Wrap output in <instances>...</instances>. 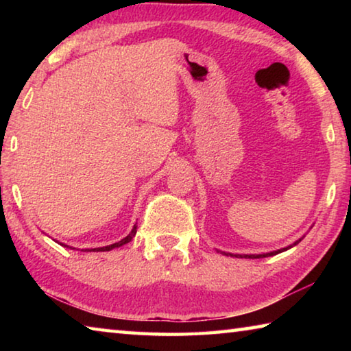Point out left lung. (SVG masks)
Returning <instances> with one entry per match:
<instances>
[{
	"instance_id": "obj_1",
	"label": "left lung",
	"mask_w": 351,
	"mask_h": 351,
	"mask_svg": "<svg viewBox=\"0 0 351 351\" xmlns=\"http://www.w3.org/2000/svg\"><path fill=\"white\" fill-rule=\"evenodd\" d=\"M304 239V237H302ZM302 239H299L297 241H294L293 245H289L287 247H282V249H277V251H271V252H266V254H230V252H224V251H219L224 255H230V257H245V258H263V257H271V255H276V254H280L283 251H288L289 247H293L295 245H299V241H302Z\"/></svg>"
}]
</instances>
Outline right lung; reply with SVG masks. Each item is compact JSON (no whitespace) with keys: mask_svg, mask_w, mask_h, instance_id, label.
<instances>
[{"mask_svg":"<svg viewBox=\"0 0 351 351\" xmlns=\"http://www.w3.org/2000/svg\"><path fill=\"white\" fill-rule=\"evenodd\" d=\"M136 229H138V226H133V229H132V232H130L125 239H122L121 241H117V243H112V245H108V246H104V247H94V249H85V251H94V252H105V251H111V249H114V247H121V246H123V245H127V243H130L133 240V237L136 235Z\"/></svg>","mask_w":351,"mask_h":351,"instance_id":"right-lung-1","label":"right lung"}]
</instances>
